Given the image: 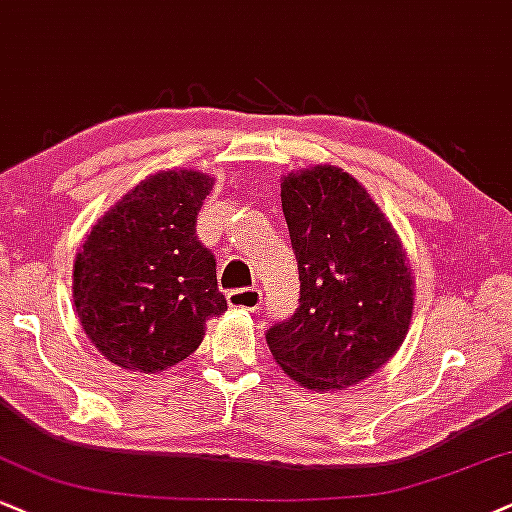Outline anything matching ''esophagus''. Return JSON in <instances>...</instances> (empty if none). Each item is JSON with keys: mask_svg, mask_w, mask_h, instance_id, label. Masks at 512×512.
Wrapping results in <instances>:
<instances>
[{"mask_svg": "<svg viewBox=\"0 0 512 512\" xmlns=\"http://www.w3.org/2000/svg\"><path fill=\"white\" fill-rule=\"evenodd\" d=\"M263 294L261 289L256 287H242V289H232L227 292V304L232 308H244V311H258L261 308Z\"/></svg>", "mask_w": 512, "mask_h": 512, "instance_id": "34e87169", "label": "esophagus"}]
</instances>
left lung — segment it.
<instances>
[{"label": "left lung", "instance_id": "left-lung-1", "mask_svg": "<svg viewBox=\"0 0 512 512\" xmlns=\"http://www.w3.org/2000/svg\"><path fill=\"white\" fill-rule=\"evenodd\" d=\"M282 211L299 263L292 318L266 330L282 370L308 389H344L399 351L413 313V277L399 235L342 168L282 182Z\"/></svg>", "mask_w": 512, "mask_h": 512}]
</instances>
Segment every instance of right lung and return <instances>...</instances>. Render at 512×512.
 I'll return each mask as SVG.
<instances>
[{"instance_id": "right-lung-1", "label": "right lung", "mask_w": 512, "mask_h": 512, "mask_svg": "<svg viewBox=\"0 0 512 512\" xmlns=\"http://www.w3.org/2000/svg\"><path fill=\"white\" fill-rule=\"evenodd\" d=\"M211 185L197 170H163L87 235L73 270L75 311L111 363L166 370L197 351L208 318L227 311L216 256L197 235Z\"/></svg>"}]
</instances>
